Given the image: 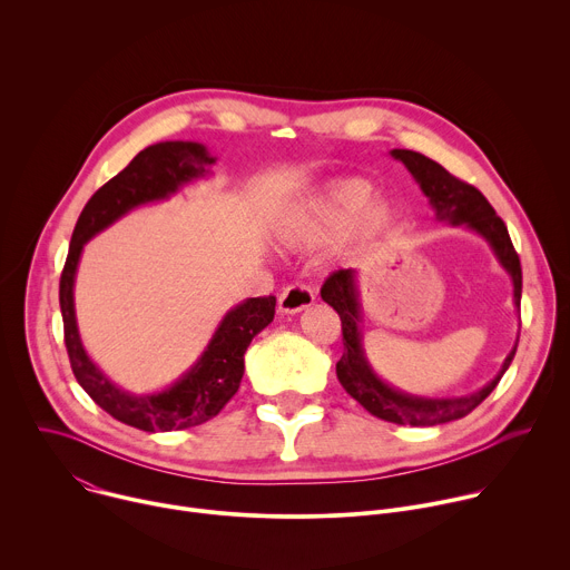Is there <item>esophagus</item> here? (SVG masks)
Here are the masks:
<instances>
[{"label":"esophagus","mask_w":570,"mask_h":570,"mask_svg":"<svg viewBox=\"0 0 570 570\" xmlns=\"http://www.w3.org/2000/svg\"><path fill=\"white\" fill-rule=\"evenodd\" d=\"M315 295L308 286H302V284H295V286H288L279 293L277 297V306H279V313L284 315H293V313H299L304 308H308L313 304Z\"/></svg>","instance_id":"esophagus-1"}]
</instances>
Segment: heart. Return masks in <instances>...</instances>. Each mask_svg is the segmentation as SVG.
Returning <instances> with one entry per match:
<instances>
[{"mask_svg": "<svg viewBox=\"0 0 570 570\" xmlns=\"http://www.w3.org/2000/svg\"><path fill=\"white\" fill-rule=\"evenodd\" d=\"M374 185L365 178H341L317 194L288 205L273 218V236L282 248L313 250L338 240L350 229L370 238L387 229L394 209L385 198H374Z\"/></svg>", "mask_w": 570, "mask_h": 570, "instance_id": "1", "label": "heart"}]
</instances>
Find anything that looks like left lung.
Wrapping results in <instances>:
<instances>
[{"label": "left lung", "mask_w": 570, "mask_h": 570, "mask_svg": "<svg viewBox=\"0 0 570 570\" xmlns=\"http://www.w3.org/2000/svg\"><path fill=\"white\" fill-rule=\"evenodd\" d=\"M390 155L401 161V165L411 171L415 183L420 185L422 194L429 198V205L435 212L438 223H449L453 227H464L473 234H478L487 246L492 248L499 266L510 275L512 279V295L514 306L521 304V262L512 246V238L508 234L505 223L497 216L494 207L487 203V198L471 185L458 180L451 176L438 161L429 159L422 153L405 150V148H392ZM322 299L330 306H334L343 322V358L336 363V374L341 385L350 396H354L367 413H372L379 420L401 424V426H440L453 420H460L469 415L478 403H482L492 390L499 385L503 374L508 372L517 343L505 356L501 370L497 376L484 383L480 390L462 394V396H420L403 392L387 381H383L374 367L370 365V358L365 354L363 345V304H361V275L356 271H338L327 282H324L320 291Z\"/></svg>", "instance_id": "1"}]
</instances>
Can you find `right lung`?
<instances>
[{"label": "right lung", "mask_w": 570, "mask_h": 570, "mask_svg": "<svg viewBox=\"0 0 570 570\" xmlns=\"http://www.w3.org/2000/svg\"><path fill=\"white\" fill-rule=\"evenodd\" d=\"M214 165L216 157L200 141H159L139 150L130 165L108 180L80 212L62 268L60 313L76 381L108 415L146 433L185 431L220 413L240 385L246 370L243 354L275 317V297H248L232 306L187 372L165 390L137 394L106 376L80 341L73 304L80 255L88 240L132 209L171 200L183 187L207 180Z\"/></svg>", "instance_id": "right-lung-1"}]
</instances>
